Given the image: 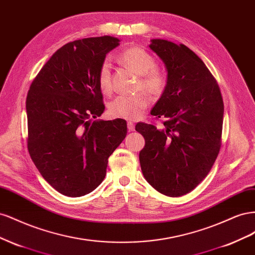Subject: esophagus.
Instances as JSON below:
<instances>
[{"mask_svg": "<svg viewBox=\"0 0 255 255\" xmlns=\"http://www.w3.org/2000/svg\"><path fill=\"white\" fill-rule=\"evenodd\" d=\"M128 130H135V126L132 121L128 122Z\"/></svg>", "mask_w": 255, "mask_h": 255, "instance_id": "1", "label": "esophagus"}]
</instances>
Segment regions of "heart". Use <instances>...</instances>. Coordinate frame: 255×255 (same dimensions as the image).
<instances>
[{
  "mask_svg": "<svg viewBox=\"0 0 255 255\" xmlns=\"http://www.w3.org/2000/svg\"><path fill=\"white\" fill-rule=\"evenodd\" d=\"M120 64L132 69L139 74L138 88L143 89L153 97H159L167 86L166 74L155 67V59L151 54L139 47H130L123 50L117 57ZM99 87L104 94L113 89L112 69L109 60H104L98 72ZM150 100L143 92L136 95H121L110 103L109 113L114 118L135 120L141 117L148 109Z\"/></svg>",
  "mask_w": 255,
  "mask_h": 255,
  "instance_id": "obj_1",
  "label": "heart"
}]
</instances>
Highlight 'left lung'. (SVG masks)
<instances>
[{"label": "left lung", "mask_w": 255, "mask_h": 255, "mask_svg": "<svg viewBox=\"0 0 255 255\" xmlns=\"http://www.w3.org/2000/svg\"><path fill=\"white\" fill-rule=\"evenodd\" d=\"M149 48L167 69V86L151 111L164 127L139 122L144 138L141 171L153 188L169 197L195 189L212 169L221 145L223 101L217 82L184 44L152 39Z\"/></svg>", "instance_id": "obj_1"}]
</instances>
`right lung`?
Returning a JSON list of instances; mask_svg holds the SVG:
<instances>
[{
  "label": "right lung",
  "instance_id": "1",
  "mask_svg": "<svg viewBox=\"0 0 255 255\" xmlns=\"http://www.w3.org/2000/svg\"><path fill=\"white\" fill-rule=\"evenodd\" d=\"M119 41L102 36L65 44L29 87L27 149L43 179L61 195L75 198L95 190L127 136L126 120H90L105 110L98 72Z\"/></svg>",
  "mask_w": 255,
  "mask_h": 255
}]
</instances>
